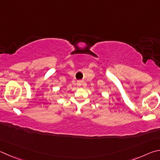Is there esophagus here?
<instances>
[{"mask_svg":"<svg viewBox=\"0 0 160 160\" xmlns=\"http://www.w3.org/2000/svg\"><path fill=\"white\" fill-rule=\"evenodd\" d=\"M78 85H81V82H78Z\"/></svg>","mask_w":160,"mask_h":160,"instance_id":"34e87169","label":"esophagus"}]
</instances>
